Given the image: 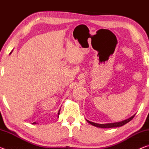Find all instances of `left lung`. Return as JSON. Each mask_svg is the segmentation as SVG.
I'll return each instance as SVG.
<instances>
[{
	"label": "left lung",
	"instance_id": "obj_1",
	"mask_svg": "<svg viewBox=\"0 0 149 149\" xmlns=\"http://www.w3.org/2000/svg\"><path fill=\"white\" fill-rule=\"evenodd\" d=\"M135 115H133V116H132L128 119L123 120L122 122H116V123H104V124H99V123H94L92 122H90V121L87 120V122H89L90 124H91L95 126V127H101V128H111V127H120V126H122L123 125L126 124V123L130 122L133 118H134Z\"/></svg>",
	"mask_w": 149,
	"mask_h": 149
}]
</instances>
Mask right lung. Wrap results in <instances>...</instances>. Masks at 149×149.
Segmentation results:
<instances>
[{"mask_svg":"<svg viewBox=\"0 0 149 149\" xmlns=\"http://www.w3.org/2000/svg\"><path fill=\"white\" fill-rule=\"evenodd\" d=\"M60 109L58 111V116L59 114H60ZM33 124H36V122H33Z\"/></svg>","mask_w":149,"mask_h":149,"instance_id":"add662e5","label":"right lung"}]
</instances>
